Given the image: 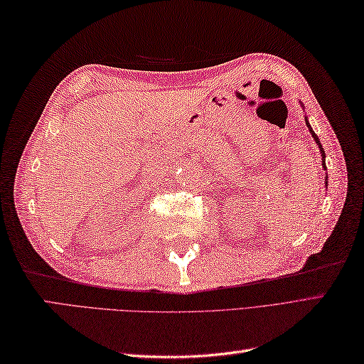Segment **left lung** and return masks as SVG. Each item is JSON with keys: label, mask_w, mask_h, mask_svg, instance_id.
Here are the masks:
<instances>
[{"label": "left lung", "mask_w": 364, "mask_h": 364, "mask_svg": "<svg viewBox=\"0 0 364 364\" xmlns=\"http://www.w3.org/2000/svg\"><path fill=\"white\" fill-rule=\"evenodd\" d=\"M301 107H304V105H301ZM305 119H306V127H308V129H310V133H311V136H313V139H314L316 145L319 146V151H321V156H322V167H323V170H327V166H326V151H323V149H322V145H321V141H319L318 134L314 133L311 125H310V123H308V117H305ZM327 183H328V176H326V186H327Z\"/></svg>", "instance_id": "left-lung-1"}]
</instances>
